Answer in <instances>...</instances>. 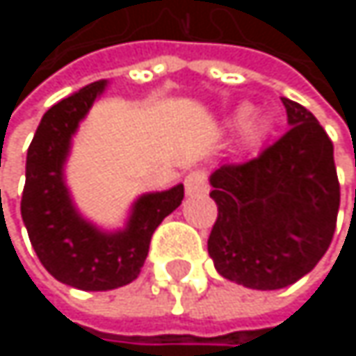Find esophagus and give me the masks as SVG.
I'll return each mask as SVG.
<instances>
[{"label": "esophagus", "instance_id": "34e87169", "mask_svg": "<svg viewBox=\"0 0 356 356\" xmlns=\"http://www.w3.org/2000/svg\"><path fill=\"white\" fill-rule=\"evenodd\" d=\"M183 183H185L187 195H200V193H206V189H208V181H206L204 171H191Z\"/></svg>", "mask_w": 356, "mask_h": 356}]
</instances>
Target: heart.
<instances>
[{"label": "heart", "mask_w": 356, "mask_h": 356, "mask_svg": "<svg viewBox=\"0 0 356 356\" xmlns=\"http://www.w3.org/2000/svg\"><path fill=\"white\" fill-rule=\"evenodd\" d=\"M264 129H266L264 119L259 115H253V113L245 115L241 119V123H239V136H241V140L245 144H251V142L259 140V136L264 134Z\"/></svg>", "instance_id": "heart-1"}]
</instances>
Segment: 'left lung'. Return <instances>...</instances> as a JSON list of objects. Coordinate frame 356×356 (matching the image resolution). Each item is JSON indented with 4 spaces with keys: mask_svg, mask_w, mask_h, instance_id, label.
Wrapping results in <instances>:
<instances>
[{
    "mask_svg": "<svg viewBox=\"0 0 356 356\" xmlns=\"http://www.w3.org/2000/svg\"><path fill=\"white\" fill-rule=\"evenodd\" d=\"M291 129L257 159L210 175L214 268L255 291L284 289L327 251L340 206L334 146L312 111L282 97Z\"/></svg>",
    "mask_w": 356,
    "mask_h": 356,
    "instance_id": "obj_1",
    "label": "left lung"
}]
</instances>
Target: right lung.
I'll use <instances>...</instances> for the list:
<instances>
[{"label":"right lung","instance_id":"obj_1","mask_svg":"<svg viewBox=\"0 0 356 356\" xmlns=\"http://www.w3.org/2000/svg\"><path fill=\"white\" fill-rule=\"evenodd\" d=\"M107 80L92 82L49 108L26 154L22 220L40 264L63 284L80 291H111L138 278L152 233L179 208L183 185L142 193L123 229L103 231L76 208L65 183V163L82 119L105 92Z\"/></svg>","mask_w":356,"mask_h":356}]
</instances>
